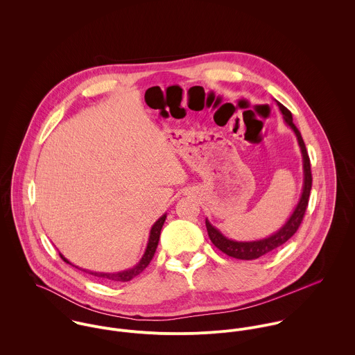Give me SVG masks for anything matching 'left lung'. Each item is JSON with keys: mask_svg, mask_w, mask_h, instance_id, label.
I'll return each mask as SVG.
<instances>
[{"mask_svg": "<svg viewBox=\"0 0 355 355\" xmlns=\"http://www.w3.org/2000/svg\"><path fill=\"white\" fill-rule=\"evenodd\" d=\"M277 102V106L283 114V120L284 123L294 131L297 141H298V146L301 149L302 154V168H304V184H302V194L301 198L297 203L294 211L290 214V217L287 218V221L277 230L275 231L272 235L262 238V239H257V241H235V239H230L225 235L221 234L220 230H217L213 224H210V221L206 218L205 224H206V230H207V235L211 241V243L221 250L223 253L234 257L236 259H257L265 254L270 253L272 250L277 249L279 246L284 245L300 228L302 218H304V211L307 207L309 202V196H310V190H311V172H310V159L306 152V146H304V139L301 132L298 131V128L295 127L294 121H293V114L291 112L282 105L280 102Z\"/></svg>", "mask_w": 355, "mask_h": 355, "instance_id": "1", "label": "left lung"}]
</instances>
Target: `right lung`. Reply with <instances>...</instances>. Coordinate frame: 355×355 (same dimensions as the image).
Segmentation results:
<instances>
[{
	"instance_id": "add662e5",
	"label": "right lung",
	"mask_w": 355,
	"mask_h": 355,
	"mask_svg": "<svg viewBox=\"0 0 355 355\" xmlns=\"http://www.w3.org/2000/svg\"><path fill=\"white\" fill-rule=\"evenodd\" d=\"M165 218H166V213H164V214L153 224L152 228H150L149 241H148V246H146V249H145V253L142 255V258L139 259V262H138L137 265H134L132 268H130V269H125V270H121V272H113V273H107V272H94V270H89V269H82V268L73 265L71 261H68L62 254L60 253V255H61V258H62L67 263H69V265H72V266H75V268H78V269H82V270L86 272V273H90V275H93V276H97V277H100V279H107V280H112V282H130V280H132L135 276H138L141 272H144L145 268L150 263V261H152V258L154 257V253H155V249H157V246H158L159 234H161V228H162V225H164Z\"/></svg>"
}]
</instances>
